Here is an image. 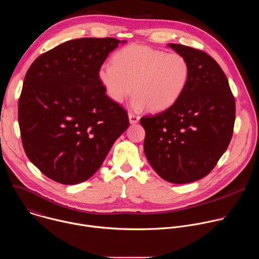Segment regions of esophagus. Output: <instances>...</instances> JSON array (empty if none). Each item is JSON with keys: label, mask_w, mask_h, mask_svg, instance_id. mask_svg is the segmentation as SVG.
<instances>
[{"label": "esophagus", "mask_w": 259, "mask_h": 259, "mask_svg": "<svg viewBox=\"0 0 259 259\" xmlns=\"http://www.w3.org/2000/svg\"><path fill=\"white\" fill-rule=\"evenodd\" d=\"M128 117H129V122H130L131 124H136V123H138V121H139V116H137V115H135V114H133V113H129Z\"/></svg>", "instance_id": "obj_1"}]
</instances>
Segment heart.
I'll return each mask as SVG.
<instances>
[{
    "label": "heart",
    "instance_id": "heart-1",
    "mask_svg": "<svg viewBox=\"0 0 259 259\" xmlns=\"http://www.w3.org/2000/svg\"><path fill=\"white\" fill-rule=\"evenodd\" d=\"M98 77L107 95L123 102L134 91L132 106L158 113L171 107L183 94L191 64L180 53H167L145 45H129L104 62Z\"/></svg>",
    "mask_w": 259,
    "mask_h": 259
}]
</instances>
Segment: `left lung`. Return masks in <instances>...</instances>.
<instances>
[{
  "instance_id": "left-lung-1",
  "label": "left lung",
  "mask_w": 259,
  "mask_h": 259,
  "mask_svg": "<svg viewBox=\"0 0 259 259\" xmlns=\"http://www.w3.org/2000/svg\"><path fill=\"white\" fill-rule=\"evenodd\" d=\"M186 56L191 77L181 97L164 112L140 119L143 149L154 170L172 183L208 175L231 142L236 102L219 64L206 52L168 44Z\"/></svg>"
}]
</instances>
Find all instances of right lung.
I'll list each match as a JSON object with an SVG mask.
<instances>
[{
	"instance_id": "obj_1",
	"label": "right lung",
	"mask_w": 259,
	"mask_h": 259,
	"mask_svg": "<svg viewBox=\"0 0 259 259\" xmlns=\"http://www.w3.org/2000/svg\"><path fill=\"white\" fill-rule=\"evenodd\" d=\"M119 43L70 40L40 55L26 72L18 100L22 145L29 161L56 182L89 179L129 127L127 112L105 94L98 77Z\"/></svg>"
}]
</instances>
